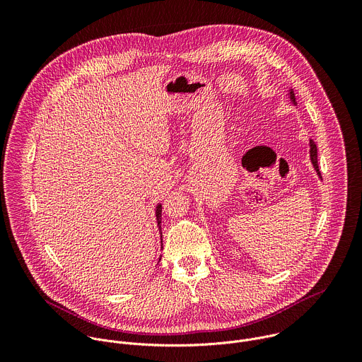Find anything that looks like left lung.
<instances>
[{"label": "left lung", "instance_id": "left-lung-1", "mask_svg": "<svg viewBox=\"0 0 362 362\" xmlns=\"http://www.w3.org/2000/svg\"><path fill=\"white\" fill-rule=\"evenodd\" d=\"M291 100L295 103V95H293V91L291 90ZM309 146H311V162H313V165H314V168H315V170H317V173L321 176V173H320V169H318V156H317V144H315V141L314 140H311L309 141Z\"/></svg>", "mask_w": 362, "mask_h": 362}]
</instances>
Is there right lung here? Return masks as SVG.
Returning a JSON list of instances; mask_svg holds the SVG:
<instances>
[{
  "label": "right lung",
  "mask_w": 362,
  "mask_h": 362,
  "mask_svg": "<svg viewBox=\"0 0 362 362\" xmlns=\"http://www.w3.org/2000/svg\"><path fill=\"white\" fill-rule=\"evenodd\" d=\"M156 219H158L159 229H162L160 228V223H162V204H158V208H156Z\"/></svg>",
  "instance_id": "1"
}]
</instances>
